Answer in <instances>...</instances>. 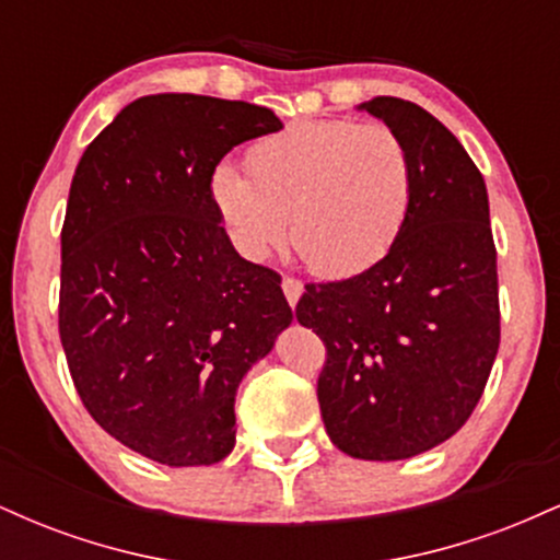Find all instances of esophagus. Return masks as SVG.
I'll return each mask as SVG.
<instances>
[{"mask_svg":"<svg viewBox=\"0 0 560 560\" xmlns=\"http://www.w3.org/2000/svg\"><path fill=\"white\" fill-rule=\"evenodd\" d=\"M281 289H284V298H287L289 305H292V307L298 305V300L302 294V281L292 279V276H284V281H281Z\"/></svg>","mask_w":560,"mask_h":560,"instance_id":"1","label":"esophagus"}]
</instances>
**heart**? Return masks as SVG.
Masks as SVG:
<instances>
[{
    "mask_svg": "<svg viewBox=\"0 0 560 560\" xmlns=\"http://www.w3.org/2000/svg\"><path fill=\"white\" fill-rule=\"evenodd\" d=\"M247 163L249 176L215 165L210 199L249 260L284 247L289 231L313 273L352 279L387 258L413 208V158L384 124L300 120L258 141Z\"/></svg>",
    "mask_w": 560,
    "mask_h": 560,
    "instance_id": "1",
    "label": "heart"
}]
</instances>
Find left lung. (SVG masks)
<instances>
[{"instance_id": "left-lung-1", "label": "left lung", "mask_w": 560, "mask_h": 560, "mask_svg": "<svg viewBox=\"0 0 560 560\" xmlns=\"http://www.w3.org/2000/svg\"><path fill=\"white\" fill-rule=\"evenodd\" d=\"M358 110L400 133L416 191L395 247L371 271L307 284L298 320L326 345V434L363 460H402L458 432L500 345L498 253L485 178L432 113L397 96Z\"/></svg>"}]
</instances>
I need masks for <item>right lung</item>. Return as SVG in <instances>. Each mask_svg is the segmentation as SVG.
<instances>
[{
    "mask_svg": "<svg viewBox=\"0 0 560 560\" xmlns=\"http://www.w3.org/2000/svg\"><path fill=\"white\" fill-rule=\"evenodd\" d=\"M281 120L249 102L139 96L86 147L62 223L60 339L107 434L165 466L234 450L240 382L292 324L281 276L240 258L210 176Z\"/></svg>",
    "mask_w": 560,
    "mask_h": 560,
    "instance_id": "add662e5",
    "label": "right lung"
}]
</instances>
